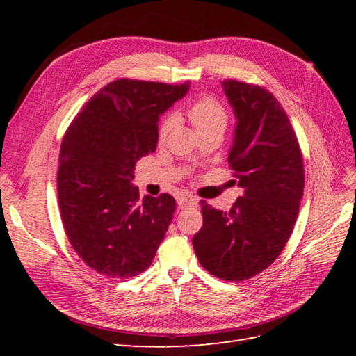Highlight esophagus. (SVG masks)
Listing matches in <instances>:
<instances>
[{
  "label": "esophagus",
  "instance_id": "esophagus-1",
  "mask_svg": "<svg viewBox=\"0 0 356 356\" xmlns=\"http://www.w3.org/2000/svg\"><path fill=\"white\" fill-rule=\"evenodd\" d=\"M197 204V199L193 197V196H181L178 199V207L181 209H186V208H190V207H196Z\"/></svg>",
  "mask_w": 356,
  "mask_h": 356
}]
</instances>
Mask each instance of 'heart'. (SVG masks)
Masks as SVG:
<instances>
[{
	"mask_svg": "<svg viewBox=\"0 0 356 356\" xmlns=\"http://www.w3.org/2000/svg\"><path fill=\"white\" fill-rule=\"evenodd\" d=\"M187 117L190 123L195 126L196 132H208L212 129H224L227 124V111L224 106L211 96H203V98L193 102L187 108ZM174 127V118L166 117L160 124L159 138L160 141L168 136V134Z\"/></svg>",
	"mask_w": 356,
	"mask_h": 356,
	"instance_id": "1",
	"label": "heart"
}]
</instances>
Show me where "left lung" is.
Wrapping results in <instances>:
<instances>
[{
    "instance_id": "obj_1",
    "label": "left lung",
    "mask_w": 356,
    "mask_h": 356,
    "mask_svg": "<svg viewBox=\"0 0 356 356\" xmlns=\"http://www.w3.org/2000/svg\"><path fill=\"white\" fill-rule=\"evenodd\" d=\"M236 117L229 163L243 188L230 211L200 202L203 225L193 236L200 264L224 281H246L282 252L305 188L303 156L282 105L261 86L224 80Z\"/></svg>"
}]
</instances>
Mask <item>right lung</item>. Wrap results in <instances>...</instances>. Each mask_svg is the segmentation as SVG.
Segmentation results:
<instances>
[{
    "label": "right lung",
    "mask_w": 356,
    "mask_h": 356,
    "mask_svg": "<svg viewBox=\"0 0 356 356\" xmlns=\"http://www.w3.org/2000/svg\"><path fill=\"white\" fill-rule=\"evenodd\" d=\"M190 84L120 79L86 102L63 136L58 200L74 251L95 272L127 279L153 263L175 199L166 193L139 200L136 161L156 152L159 117Z\"/></svg>",
    "instance_id": "add662e5"
}]
</instances>
